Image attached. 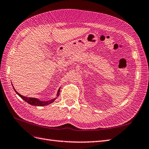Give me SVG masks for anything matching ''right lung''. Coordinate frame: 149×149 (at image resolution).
<instances>
[{
  "label": "right lung",
  "instance_id": "1",
  "mask_svg": "<svg viewBox=\"0 0 149 149\" xmlns=\"http://www.w3.org/2000/svg\"><path fill=\"white\" fill-rule=\"evenodd\" d=\"M12 87H13L14 90L15 91V92H16L17 94L19 97H20L21 98H22L24 100H25V102H27L28 104H29L30 105H35V106H45V105H47L49 104H50L53 103L56 100V99L58 97L59 93H60V90H61V87H60V88H58V90L57 93L56 97H55V98H53V99H50L49 100H47V101H43V100H40L39 99L33 98V97H25V96H23L22 95H20L19 92H17L15 91V89L14 88L13 85H12Z\"/></svg>",
  "mask_w": 149,
  "mask_h": 149
}]
</instances>
